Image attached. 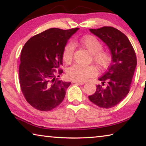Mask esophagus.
<instances>
[{"label": "esophagus", "mask_w": 146, "mask_h": 146, "mask_svg": "<svg viewBox=\"0 0 146 146\" xmlns=\"http://www.w3.org/2000/svg\"><path fill=\"white\" fill-rule=\"evenodd\" d=\"M73 83L77 84L83 85V84H84V83H85V82H80V81H76V80H74V81H73Z\"/></svg>", "instance_id": "esophagus-1"}]
</instances>
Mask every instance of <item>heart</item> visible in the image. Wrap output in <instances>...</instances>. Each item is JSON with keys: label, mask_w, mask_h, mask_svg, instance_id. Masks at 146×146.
Listing matches in <instances>:
<instances>
[{"label": "heart", "mask_w": 146, "mask_h": 146, "mask_svg": "<svg viewBox=\"0 0 146 146\" xmlns=\"http://www.w3.org/2000/svg\"><path fill=\"white\" fill-rule=\"evenodd\" d=\"M80 45L91 54V60L98 68L104 69L110 65L111 57L110 53L102 50V44L97 38L92 35L83 36L79 39ZM74 52V46L71 43H69L64 47L62 58L66 62H70L72 60ZM96 74L95 68L92 66H83L79 64H74L67 71V75L70 78L76 81L86 80V79Z\"/></svg>", "instance_id": "obj_1"}]
</instances>
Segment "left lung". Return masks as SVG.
I'll return each instance as SVG.
<instances>
[{"mask_svg":"<svg viewBox=\"0 0 146 146\" xmlns=\"http://www.w3.org/2000/svg\"><path fill=\"white\" fill-rule=\"evenodd\" d=\"M90 31L100 38L110 49L112 62L104 75L98 78L103 87L97 85L95 93L89 96L91 102L102 108L114 107L129 91L132 78L137 66L134 49L126 36L117 29L104 26Z\"/></svg>","mask_w":146,"mask_h":146,"instance_id":"left-lung-1","label":"left lung"}]
</instances>
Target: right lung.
<instances>
[{"label":"right lung","instance_id":"1","mask_svg":"<svg viewBox=\"0 0 146 146\" xmlns=\"http://www.w3.org/2000/svg\"><path fill=\"white\" fill-rule=\"evenodd\" d=\"M79 28H50L32 36L21 51L19 81L29 104L49 111L60 104L70 82L56 78V70L62 64V53L68 39ZM62 70H59L61 74Z\"/></svg>","mask_w":146,"mask_h":146}]
</instances>
